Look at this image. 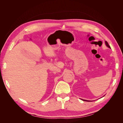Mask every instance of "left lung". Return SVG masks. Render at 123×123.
Instances as JSON below:
<instances>
[{"mask_svg": "<svg viewBox=\"0 0 123 123\" xmlns=\"http://www.w3.org/2000/svg\"><path fill=\"white\" fill-rule=\"evenodd\" d=\"M105 43H106V46L107 47H108V48H110V46L109 45V44H108V43H107V42H105ZM83 100H84V101H86V102H90V100H85V99H82Z\"/></svg>", "mask_w": 123, "mask_h": 123, "instance_id": "1", "label": "left lung"}]
</instances>
